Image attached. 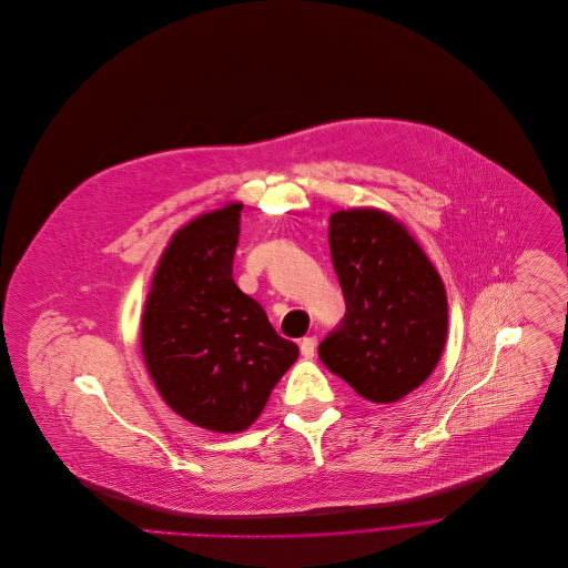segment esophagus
Wrapping results in <instances>:
<instances>
[{"label": "esophagus", "mask_w": 568, "mask_h": 568, "mask_svg": "<svg viewBox=\"0 0 568 568\" xmlns=\"http://www.w3.org/2000/svg\"><path fill=\"white\" fill-rule=\"evenodd\" d=\"M300 354L304 356V358H313L315 356V337H302L300 339Z\"/></svg>", "instance_id": "1"}]
</instances>
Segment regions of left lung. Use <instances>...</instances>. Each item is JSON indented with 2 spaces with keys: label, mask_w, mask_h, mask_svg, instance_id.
Here are the masks:
<instances>
[{
  "label": "left lung",
  "mask_w": 568,
  "mask_h": 568,
  "mask_svg": "<svg viewBox=\"0 0 568 568\" xmlns=\"http://www.w3.org/2000/svg\"><path fill=\"white\" fill-rule=\"evenodd\" d=\"M328 246L347 313L320 343V361L367 400H400L443 354V282L405 225L383 210L331 214Z\"/></svg>",
  "instance_id": "8db88e82"
}]
</instances>
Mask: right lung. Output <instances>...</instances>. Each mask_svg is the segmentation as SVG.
I'll use <instances>...</instances> for the list:
<instances>
[{"label":"right lung","instance_id":"obj_1","mask_svg":"<svg viewBox=\"0 0 568 568\" xmlns=\"http://www.w3.org/2000/svg\"><path fill=\"white\" fill-rule=\"evenodd\" d=\"M242 207L201 214L174 233L141 324L143 358L163 400L185 420L225 434L257 420L300 354L233 280Z\"/></svg>","mask_w":568,"mask_h":568}]
</instances>
